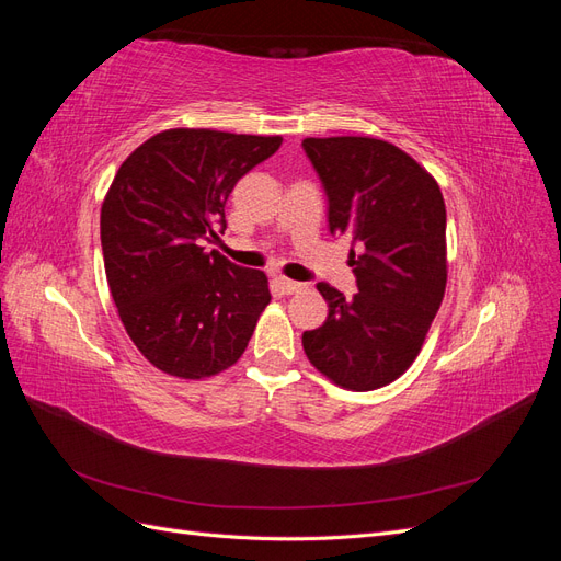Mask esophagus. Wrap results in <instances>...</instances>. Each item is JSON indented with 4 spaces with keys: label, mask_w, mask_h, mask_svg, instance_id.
<instances>
[{
    "label": "esophagus",
    "mask_w": 561,
    "mask_h": 561,
    "mask_svg": "<svg viewBox=\"0 0 561 561\" xmlns=\"http://www.w3.org/2000/svg\"><path fill=\"white\" fill-rule=\"evenodd\" d=\"M276 285H278V290L283 293V295H297V293H301L304 287V283H297V280H290V278H276Z\"/></svg>",
    "instance_id": "esophagus-1"
}]
</instances>
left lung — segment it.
<instances>
[{
    "label": "left lung",
    "mask_w": 561,
    "mask_h": 561,
    "mask_svg": "<svg viewBox=\"0 0 561 561\" xmlns=\"http://www.w3.org/2000/svg\"><path fill=\"white\" fill-rule=\"evenodd\" d=\"M328 194L332 233L360 245L348 264L358 293L318 283L328 320L301 334L311 365L348 390L404 375L447 287V210L435 178L407 151L369 135L301 142Z\"/></svg>",
    "instance_id": "8db88e82"
}]
</instances>
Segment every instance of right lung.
Segmentation results:
<instances>
[{
  "instance_id": "add662e5",
  "label": "right lung",
  "mask_w": 561,
  "mask_h": 561,
  "mask_svg": "<svg viewBox=\"0 0 561 561\" xmlns=\"http://www.w3.org/2000/svg\"><path fill=\"white\" fill-rule=\"evenodd\" d=\"M280 135L168 128L118 168L100 210L105 274L118 318L145 358L178 379L239 363L271 301L264 271L203 241L227 229L225 206Z\"/></svg>"
}]
</instances>
